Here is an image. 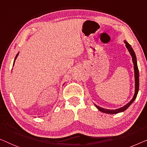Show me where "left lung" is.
I'll list each match as a JSON object with an SVG mask.
<instances>
[{
	"mask_svg": "<svg viewBox=\"0 0 147 147\" xmlns=\"http://www.w3.org/2000/svg\"><path fill=\"white\" fill-rule=\"evenodd\" d=\"M124 43L126 44V47L128 49V51H129V53H130V55H131V56H132V61H133L134 69V78H135V92H134V96H133V98H132V99L130 100V101L128 102L126 105L124 106L123 107H122L120 108H118V109L108 110V109H105V108L100 107V106H96L95 104L96 107L97 108L100 112H104V113H106V114H117V113H119V112H124V110H126L130 105H131V104H132V102L134 101V100L136 99V96H137L138 92V89H139V72H138V65H137V61H136V57L135 53H134V50L132 48L131 45H130L127 41H124Z\"/></svg>",
	"mask_w": 147,
	"mask_h": 147,
	"instance_id": "8db88e82",
	"label": "left lung"
}]
</instances>
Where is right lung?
<instances>
[{
  "label": "right lung",
  "instance_id": "obj_1",
  "mask_svg": "<svg viewBox=\"0 0 147 147\" xmlns=\"http://www.w3.org/2000/svg\"><path fill=\"white\" fill-rule=\"evenodd\" d=\"M18 55H19V53H17V55H16V57H15V61H14V63H13V65H14V63H15V59H17V56H18Z\"/></svg>",
  "mask_w": 147,
  "mask_h": 147
}]
</instances>
